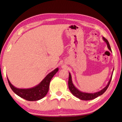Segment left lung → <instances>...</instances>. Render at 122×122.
<instances>
[{
    "instance_id": "8db88e82",
    "label": "left lung",
    "mask_w": 122,
    "mask_h": 122,
    "mask_svg": "<svg viewBox=\"0 0 122 122\" xmlns=\"http://www.w3.org/2000/svg\"><path fill=\"white\" fill-rule=\"evenodd\" d=\"M103 39L106 43H107L108 49H109L111 51H112L111 47H110V45L109 44V42H108L107 40V39H105L104 37H103ZM113 71H114V69L113 70L112 74V75H111L110 81H108L107 86H106L104 88H103L102 90L100 91H98V92H97L95 93H93L83 92H82V91H80L77 89V88L74 86L73 83V82H72L71 75L70 73L69 72V81H68L69 89L70 91H71V92L72 93V94L74 95L75 97H76L79 98L80 100L87 101V100H91L94 99V98H97L98 97H99V96L102 95L103 93H104L106 91H107V89L110 84L111 79H112Z\"/></svg>"
}]
</instances>
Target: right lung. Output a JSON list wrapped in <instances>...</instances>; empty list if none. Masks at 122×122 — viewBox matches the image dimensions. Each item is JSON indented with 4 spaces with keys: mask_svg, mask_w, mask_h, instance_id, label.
<instances>
[{
    "mask_svg": "<svg viewBox=\"0 0 122 122\" xmlns=\"http://www.w3.org/2000/svg\"><path fill=\"white\" fill-rule=\"evenodd\" d=\"M59 70L57 68L49 73L39 84L29 89H19L13 85L7 77L8 83L14 92L19 97L27 101H35L41 100L47 94L51 80Z\"/></svg>",
    "mask_w": 122,
    "mask_h": 122,
    "instance_id": "obj_1",
    "label": "right lung"
}]
</instances>
